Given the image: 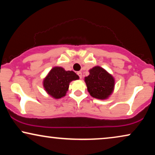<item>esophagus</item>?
<instances>
[{"label":"esophagus","mask_w":155,"mask_h":155,"mask_svg":"<svg viewBox=\"0 0 155 155\" xmlns=\"http://www.w3.org/2000/svg\"><path fill=\"white\" fill-rule=\"evenodd\" d=\"M77 75L79 76L80 79H81V78H82V73H81V71H78L77 72Z\"/></svg>","instance_id":"obj_1"}]
</instances>
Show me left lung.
<instances>
[{
	"instance_id": "left-lung-1",
	"label": "left lung",
	"mask_w": 155,
	"mask_h": 155,
	"mask_svg": "<svg viewBox=\"0 0 155 155\" xmlns=\"http://www.w3.org/2000/svg\"><path fill=\"white\" fill-rule=\"evenodd\" d=\"M88 71L89 75L84 78V81L91 96L100 100L109 98L114 90V77L99 66L93 67Z\"/></svg>"
}]
</instances>
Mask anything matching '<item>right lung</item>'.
Wrapping results in <instances>:
<instances>
[{"label":"right lung","instance_id":"add662e5","mask_svg":"<svg viewBox=\"0 0 155 155\" xmlns=\"http://www.w3.org/2000/svg\"><path fill=\"white\" fill-rule=\"evenodd\" d=\"M79 79V76L73 71H66L61 67H54L43 80V87L51 97L59 99L66 96L70 82Z\"/></svg>","mask_w":155,"mask_h":155}]
</instances>
